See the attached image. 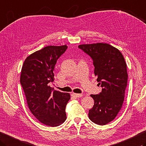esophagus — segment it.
I'll return each instance as SVG.
<instances>
[{
	"instance_id": "1",
	"label": "esophagus",
	"mask_w": 146,
	"mask_h": 146,
	"mask_svg": "<svg viewBox=\"0 0 146 146\" xmlns=\"http://www.w3.org/2000/svg\"><path fill=\"white\" fill-rule=\"evenodd\" d=\"M72 95L73 97H75V98H81V97L83 96V94H75L73 93L71 94Z\"/></svg>"
}]
</instances>
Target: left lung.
<instances>
[{
  "label": "left lung",
  "mask_w": 146,
  "mask_h": 146,
  "mask_svg": "<svg viewBox=\"0 0 146 146\" xmlns=\"http://www.w3.org/2000/svg\"><path fill=\"white\" fill-rule=\"evenodd\" d=\"M78 47L93 60L94 74L102 87L99 94H91L94 105L88 118L100 125L113 121L123 103L127 85V64L118 48L104 43L82 44Z\"/></svg>",
  "instance_id": "left-lung-1"
}]
</instances>
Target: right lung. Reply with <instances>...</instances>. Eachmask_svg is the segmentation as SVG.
<instances>
[{"mask_svg": "<svg viewBox=\"0 0 146 146\" xmlns=\"http://www.w3.org/2000/svg\"><path fill=\"white\" fill-rule=\"evenodd\" d=\"M67 48L66 45L45 47L28 56L22 66L20 83L28 108L47 126L57 127L66 119L65 110L70 94L54 90L48 84L54 81L57 60Z\"/></svg>", "mask_w": 146, "mask_h": 146, "instance_id": "add662e5", "label": "right lung"}]
</instances>
